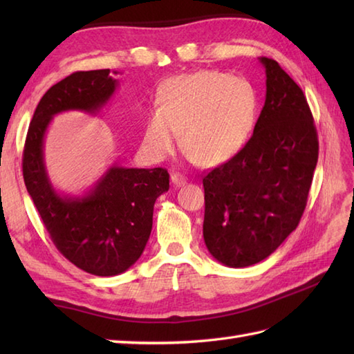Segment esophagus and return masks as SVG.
I'll list each match as a JSON object with an SVG mask.
<instances>
[{"mask_svg": "<svg viewBox=\"0 0 354 354\" xmlns=\"http://www.w3.org/2000/svg\"><path fill=\"white\" fill-rule=\"evenodd\" d=\"M170 179H171V184L175 187H183L187 183V178L181 175V173H171Z\"/></svg>", "mask_w": 354, "mask_h": 354, "instance_id": "1", "label": "esophagus"}]
</instances>
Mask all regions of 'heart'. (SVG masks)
<instances>
[{
    "instance_id": "heart-1",
    "label": "heart",
    "mask_w": 354,
    "mask_h": 354,
    "mask_svg": "<svg viewBox=\"0 0 354 354\" xmlns=\"http://www.w3.org/2000/svg\"><path fill=\"white\" fill-rule=\"evenodd\" d=\"M259 95L245 77L201 70L171 77L161 86L160 106L150 109L146 147L156 160L181 142L193 162L217 165L234 156L254 131Z\"/></svg>"
}]
</instances>
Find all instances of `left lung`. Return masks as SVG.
Returning <instances> with one entry per match:
<instances>
[{
	"instance_id": "obj_1",
	"label": "left lung",
	"mask_w": 354,
	"mask_h": 354,
	"mask_svg": "<svg viewBox=\"0 0 354 354\" xmlns=\"http://www.w3.org/2000/svg\"><path fill=\"white\" fill-rule=\"evenodd\" d=\"M266 100L240 152L204 178V240L213 257L246 268L269 257L298 227L318 162L306 97L274 59L259 57Z\"/></svg>"
}]
</instances>
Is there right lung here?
I'll list each match as a JSON object with an SVG mask.
<instances>
[{"mask_svg":"<svg viewBox=\"0 0 354 354\" xmlns=\"http://www.w3.org/2000/svg\"><path fill=\"white\" fill-rule=\"evenodd\" d=\"M112 73L77 71L53 85L35 111L22 158L27 192L56 248L73 265L99 277L122 274L141 257L155 201L169 190L165 169L117 162L82 194L61 193L50 181L44 141L51 120L66 111L99 114L118 88Z\"/></svg>","mask_w":354,"mask_h":354,"instance_id":"1","label":"right lung"}]
</instances>
